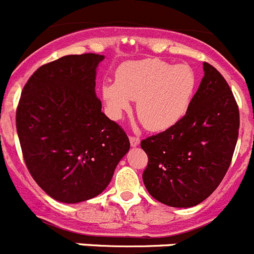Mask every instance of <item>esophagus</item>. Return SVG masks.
<instances>
[{
  "mask_svg": "<svg viewBox=\"0 0 254 254\" xmlns=\"http://www.w3.org/2000/svg\"><path fill=\"white\" fill-rule=\"evenodd\" d=\"M129 143H131L132 147L138 146V143H140V138L134 137V136H129Z\"/></svg>",
  "mask_w": 254,
  "mask_h": 254,
  "instance_id": "obj_1",
  "label": "esophagus"
}]
</instances>
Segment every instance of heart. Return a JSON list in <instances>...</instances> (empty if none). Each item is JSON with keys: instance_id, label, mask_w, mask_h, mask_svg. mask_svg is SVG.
<instances>
[{"instance_id": "1", "label": "heart", "mask_w": 254, "mask_h": 254, "mask_svg": "<svg viewBox=\"0 0 254 254\" xmlns=\"http://www.w3.org/2000/svg\"><path fill=\"white\" fill-rule=\"evenodd\" d=\"M196 75L187 64L161 60L126 62L117 69L116 82H104L102 99L112 120L118 121L137 100L136 112L150 131H165L186 116L196 90Z\"/></svg>"}]
</instances>
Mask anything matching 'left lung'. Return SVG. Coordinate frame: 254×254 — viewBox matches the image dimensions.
Listing matches in <instances>:
<instances>
[{"mask_svg":"<svg viewBox=\"0 0 254 254\" xmlns=\"http://www.w3.org/2000/svg\"><path fill=\"white\" fill-rule=\"evenodd\" d=\"M203 75L186 116L167 131L141 141L149 163L147 192L172 207H192L217 188L232 163L239 109L225 78L203 62Z\"/></svg>","mask_w":254,"mask_h":254,"instance_id":"1","label":"left lung"}]
</instances>
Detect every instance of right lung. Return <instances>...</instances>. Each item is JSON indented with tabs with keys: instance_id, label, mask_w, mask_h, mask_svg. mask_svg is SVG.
I'll list each match as a JSON object with an SVG mask.
<instances>
[{
	"instance_id": "right-lung-1",
	"label": "right lung",
	"mask_w": 254,
	"mask_h": 254,
	"mask_svg": "<svg viewBox=\"0 0 254 254\" xmlns=\"http://www.w3.org/2000/svg\"><path fill=\"white\" fill-rule=\"evenodd\" d=\"M104 56H64L22 89L16 129L29 173L52 198L77 203L107 188L129 150L126 132L102 112L96 68Z\"/></svg>"
}]
</instances>
